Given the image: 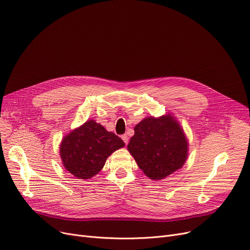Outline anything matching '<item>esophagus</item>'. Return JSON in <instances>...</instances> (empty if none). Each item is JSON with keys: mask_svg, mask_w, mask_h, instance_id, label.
<instances>
[{"mask_svg": "<svg viewBox=\"0 0 250 250\" xmlns=\"http://www.w3.org/2000/svg\"><path fill=\"white\" fill-rule=\"evenodd\" d=\"M122 139H123V141L125 142V145H127V143H128V137H127V135H126V134L123 135V136H122Z\"/></svg>", "mask_w": 250, "mask_h": 250, "instance_id": "esophagus-1", "label": "esophagus"}]
</instances>
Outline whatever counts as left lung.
<instances>
[{"instance_id":"obj_1","label":"left lung","mask_w":250,"mask_h":250,"mask_svg":"<svg viewBox=\"0 0 250 250\" xmlns=\"http://www.w3.org/2000/svg\"><path fill=\"white\" fill-rule=\"evenodd\" d=\"M127 149L144 173L159 180L185 164L188 141L171 115L147 117L135 126Z\"/></svg>"}]
</instances>
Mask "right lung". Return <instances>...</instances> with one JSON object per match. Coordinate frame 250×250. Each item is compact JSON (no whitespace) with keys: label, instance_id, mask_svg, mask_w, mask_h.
Instances as JSON below:
<instances>
[{"label":"right lung","instance_id":"obj_1","mask_svg":"<svg viewBox=\"0 0 250 250\" xmlns=\"http://www.w3.org/2000/svg\"><path fill=\"white\" fill-rule=\"evenodd\" d=\"M124 141L101 125L88 121L62 139L60 153L64 168L79 179H88L103 168L107 157Z\"/></svg>","mask_w":250,"mask_h":250}]
</instances>
